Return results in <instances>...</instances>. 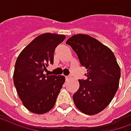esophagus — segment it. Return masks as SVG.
Masks as SVG:
<instances>
[{
    "instance_id": "34e87169",
    "label": "esophagus",
    "mask_w": 131,
    "mask_h": 131,
    "mask_svg": "<svg viewBox=\"0 0 131 131\" xmlns=\"http://www.w3.org/2000/svg\"><path fill=\"white\" fill-rule=\"evenodd\" d=\"M70 79H71V76H67V77H66V79L67 81H69Z\"/></svg>"
}]
</instances>
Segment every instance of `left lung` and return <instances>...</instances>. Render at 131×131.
Segmentation results:
<instances>
[{
  "instance_id": "8db88e82",
  "label": "left lung",
  "mask_w": 131,
  "mask_h": 131,
  "mask_svg": "<svg viewBox=\"0 0 131 131\" xmlns=\"http://www.w3.org/2000/svg\"><path fill=\"white\" fill-rule=\"evenodd\" d=\"M66 43L76 52L88 72L79 80V88L73 95L75 106L87 115H95L111 102L119 86L120 68L110 48L90 35L77 34Z\"/></svg>"
}]
</instances>
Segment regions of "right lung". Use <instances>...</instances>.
Here are the masks:
<instances>
[{
	"label": "right lung",
	"mask_w": 131,
	"mask_h": 131,
	"mask_svg": "<svg viewBox=\"0 0 131 131\" xmlns=\"http://www.w3.org/2000/svg\"><path fill=\"white\" fill-rule=\"evenodd\" d=\"M65 38L64 35L41 34L24 48L17 58L14 85L22 104L32 113L43 114L55 104L66 79L64 76L43 72L49 63H53L54 50Z\"/></svg>",
	"instance_id": "add662e5"
}]
</instances>
